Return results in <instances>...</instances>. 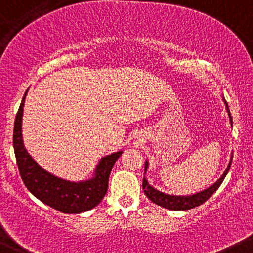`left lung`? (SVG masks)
<instances>
[{
    "label": "left lung",
    "mask_w": 253,
    "mask_h": 253,
    "mask_svg": "<svg viewBox=\"0 0 253 253\" xmlns=\"http://www.w3.org/2000/svg\"><path fill=\"white\" fill-rule=\"evenodd\" d=\"M226 103V101H224ZM227 107V113H228L229 119H230V124L233 125V120H232V115H230L228 104L226 103ZM230 165H232V161L229 162L228 168L226 169V171L223 173L220 179L217 180V182H215L212 186H210L209 188L207 190L202 191V192H198L196 194H192V196H170V194H166L163 192H160V191L155 190L152 186H150L148 184V180L144 177L143 179V190L144 193L146 194V197L150 199L151 202H154L155 204L160 205V207L166 208V209L169 210H188V209H193V208L199 207L201 204H203L204 202H207L210 197L212 196L213 193L217 191V188L220 187L222 181L226 177L227 173H228ZM148 169V162L145 163V171Z\"/></svg>",
    "instance_id": "1"
}]
</instances>
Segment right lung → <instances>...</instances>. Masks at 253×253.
Listing matches in <instances>:
<instances>
[{"label": "right lung", "instance_id": "right-lung-1", "mask_svg": "<svg viewBox=\"0 0 253 253\" xmlns=\"http://www.w3.org/2000/svg\"><path fill=\"white\" fill-rule=\"evenodd\" d=\"M26 92L16 113L13 132L16 165L25 186L44 204L63 213H79L92 209L99 204L107 193L110 171L122 151L102 158L97 166L95 177L87 181L72 182L51 175L33 161L24 146L21 121Z\"/></svg>", "mask_w": 253, "mask_h": 253}]
</instances>
